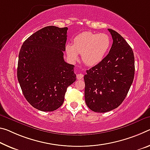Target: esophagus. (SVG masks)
<instances>
[{"instance_id": "1", "label": "esophagus", "mask_w": 150, "mask_h": 150, "mask_svg": "<svg viewBox=\"0 0 150 150\" xmlns=\"http://www.w3.org/2000/svg\"><path fill=\"white\" fill-rule=\"evenodd\" d=\"M77 79H83V75L82 74V73H78V74L77 75Z\"/></svg>"}]
</instances>
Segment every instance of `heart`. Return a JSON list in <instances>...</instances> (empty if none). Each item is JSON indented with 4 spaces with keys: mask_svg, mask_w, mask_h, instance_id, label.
<instances>
[{
    "mask_svg": "<svg viewBox=\"0 0 150 150\" xmlns=\"http://www.w3.org/2000/svg\"><path fill=\"white\" fill-rule=\"evenodd\" d=\"M111 46V39L105 33L83 32L76 36L73 45H66L67 54L71 61L78 59V53L82 56L83 63L88 66L100 63L108 54Z\"/></svg>",
    "mask_w": 150,
    "mask_h": 150,
    "instance_id": "b5f03b06",
    "label": "heart"
}]
</instances>
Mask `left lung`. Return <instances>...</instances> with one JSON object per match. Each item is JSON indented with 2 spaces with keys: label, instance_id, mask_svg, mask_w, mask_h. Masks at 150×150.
I'll return each instance as SVG.
<instances>
[{
  "label": "left lung",
  "instance_id": "1",
  "mask_svg": "<svg viewBox=\"0 0 150 150\" xmlns=\"http://www.w3.org/2000/svg\"><path fill=\"white\" fill-rule=\"evenodd\" d=\"M113 39L110 51L100 63L87 70L84 76L85 99L95 112L105 113L121 105L134 78V52L126 41L108 28Z\"/></svg>",
  "mask_w": 150,
  "mask_h": 150
}]
</instances>
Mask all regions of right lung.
Masks as SVG:
<instances>
[{
  "label": "right lung",
  "mask_w": 150,
  "mask_h": 150,
  "mask_svg": "<svg viewBox=\"0 0 150 150\" xmlns=\"http://www.w3.org/2000/svg\"><path fill=\"white\" fill-rule=\"evenodd\" d=\"M68 28L48 26L23 42L18 54L17 78L33 108L53 111L63 103L67 87L76 80L75 66L64 61Z\"/></svg>",
  "instance_id": "add662e5"
}]
</instances>
